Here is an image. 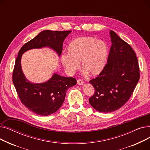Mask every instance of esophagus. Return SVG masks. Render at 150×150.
Masks as SVG:
<instances>
[{
	"label": "esophagus",
	"instance_id": "esophagus-1",
	"mask_svg": "<svg viewBox=\"0 0 150 150\" xmlns=\"http://www.w3.org/2000/svg\"><path fill=\"white\" fill-rule=\"evenodd\" d=\"M84 84V81L81 80H77V84L78 85H83Z\"/></svg>",
	"mask_w": 150,
	"mask_h": 150
}]
</instances>
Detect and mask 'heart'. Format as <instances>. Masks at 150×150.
I'll use <instances>...</instances> for the list:
<instances>
[{
  "instance_id": "heart-1",
  "label": "heart",
  "mask_w": 150,
  "mask_h": 150,
  "mask_svg": "<svg viewBox=\"0 0 150 150\" xmlns=\"http://www.w3.org/2000/svg\"><path fill=\"white\" fill-rule=\"evenodd\" d=\"M67 53L61 55V61L67 72L74 74L81 67L84 72L96 76L104 70L109 57L108 44L91 36L74 38L67 47Z\"/></svg>"
}]
</instances>
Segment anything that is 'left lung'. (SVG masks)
<instances>
[{"mask_svg":"<svg viewBox=\"0 0 150 150\" xmlns=\"http://www.w3.org/2000/svg\"><path fill=\"white\" fill-rule=\"evenodd\" d=\"M109 34L112 46L108 63L98 76L89 81L95 88L89 103L97 111L106 113L116 111L127 103L140 78L134 51L114 31Z\"/></svg>","mask_w":150,"mask_h":150,"instance_id":"obj_1","label":"left lung"}]
</instances>
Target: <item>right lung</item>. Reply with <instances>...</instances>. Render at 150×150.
<instances>
[{
  "label": "right lung",
  "instance_id": "obj_1",
  "mask_svg": "<svg viewBox=\"0 0 150 150\" xmlns=\"http://www.w3.org/2000/svg\"><path fill=\"white\" fill-rule=\"evenodd\" d=\"M71 31L44 30L23 45L16 59L13 82L22 104L33 113L49 115L60 108L64 101L67 90L75 86L74 78L65 77L57 73L44 83H34L28 80L21 67V58L25 52L35 49L49 47L59 57L62 44Z\"/></svg>",
  "mask_w": 150,
  "mask_h": 150
}]
</instances>
